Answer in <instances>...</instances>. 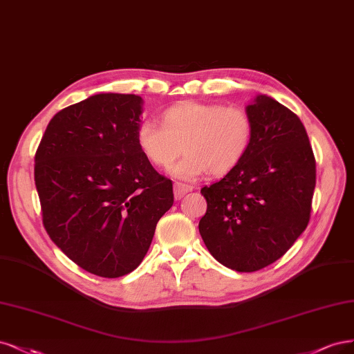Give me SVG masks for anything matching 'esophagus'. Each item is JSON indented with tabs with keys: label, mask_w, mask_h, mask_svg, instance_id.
Masks as SVG:
<instances>
[{
	"label": "esophagus",
	"mask_w": 354,
	"mask_h": 354,
	"mask_svg": "<svg viewBox=\"0 0 354 354\" xmlns=\"http://www.w3.org/2000/svg\"><path fill=\"white\" fill-rule=\"evenodd\" d=\"M174 191H175V200H180L187 192L192 191V187L185 185V184H179V182H178V184H175V187H174Z\"/></svg>",
	"instance_id": "1"
}]
</instances>
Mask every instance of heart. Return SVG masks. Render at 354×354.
<instances>
[{
	"instance_id": "1",
	"label": "heart",
	"mask_w": 354,
	"mask_h": 354,
	"mask_svg": "<svg viewBox=\"0 0 354 354\" xmlns=\"http://www.w3.org/2000/svg\"><path fill=\"white\" fill-rule=\"evenodd\" d=\"M136 145L148 162L172 175L192 180L204 174L222 176L244 160L253 140V120L239 107L184 101L162 113V127L144 120L136 129Z\"/></svg>"
}]
</instances>
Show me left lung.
I'll list each match as a JSON object with an SVG mask.
<instances>
[{
    "label": "left lung",
    "mask_w": 354,
    "mask_h": 354,
    "mask_svg": "<svg viewBox=\"0 0 354 354\" xmlns=\"http://www.w3.org/2000/svg\"><path fill=\"white\" fill-rule=\"evenodd\" d=\"M245 111L253 140L244 160L201 188L207 212L198 230L210 254L236 272L269 266L288 252L310 219L316 162L297 115L259 94Z\"/></svg>",
    "instance_id": "obj_1"
}]
</instances>
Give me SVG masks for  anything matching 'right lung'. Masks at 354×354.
<instances>
[{
	"mask_svg": "<svg viewBox=\"0 0 354 354\" xmlns=\"http://www.w3.org/2000/svg\"><path fill=\"white\" fill-rule=\"evenodd\" d=\"M142 98L95 94L50 120L35 154V185L50 238L77 266L119 278L140 266L172 207V180L136 145Z\"/></svg>",
	"mask_w": 354,
	"mask_h": 354,
	"instance_id": "obj_1",
	"label": "right lung"
}]
</instances>
